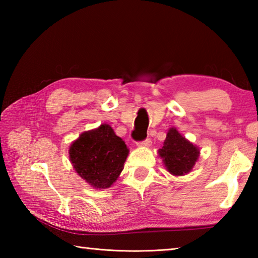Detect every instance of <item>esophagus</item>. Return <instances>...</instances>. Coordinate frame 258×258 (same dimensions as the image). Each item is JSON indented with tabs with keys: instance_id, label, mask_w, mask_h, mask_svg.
<instances>
[{
	"instance_id": "34e87169",
	"label": "esophagus",
	"mask_w": 258,
	"mask_h": 258,
	"mask_svg": "<svg viewBox=\"0 0 258 258\" xmlns=\"http://www.w3.org/2000/svg\"><path fill=\"white\" fill-rule=\"evenodd\" d=\"M151 144H152V141H151L150 139H146V140H144V141H142V142H138V145H139V146L150 147V146H151Z\"/></svg>"
}]
</instances>
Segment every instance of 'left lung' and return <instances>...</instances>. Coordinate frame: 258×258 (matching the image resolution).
I'll return each instance as SVG.
<instances>
[{"mask_svg":"<svg viewBox=\"0 0 258 258\" xmlns=\"http://www.w3.org/2000/svg\"><path fill=\"white\" fill-rule=\"evenodd\" d=\"M167 171L173 175L187 174L199 158L200 150L184 139L176 130L171 128L164 146L158 151Z\"/></svg>","mask_w":258,"mask_h":258,"instance_id":"left-lung-1","label":"left lung"}]
</instances>
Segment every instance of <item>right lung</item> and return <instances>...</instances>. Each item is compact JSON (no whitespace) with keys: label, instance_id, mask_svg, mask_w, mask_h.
Here are the masks:
<instances>
[{"label":"right lung","instance_id":"1","mask_svg":"<svg viewBox=\"0 0 258 258\" xmlns=\"http://www.w3.org/2000/svg\"><path fill=\"white\" fill-rule=\"evenodd\" d=\"M127 154L126 144L107 124L83 133L70 147L75 171L95 188H107L116 180Z\"/></svg>","mask_w":258,"mask_h":258}]
</instances>
